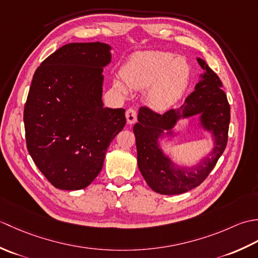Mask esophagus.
Masks as SVG:
<instances>
[{"label":"esophagus","instance_id":"34e87169","mask_svg":"<svg viewBox=\"0 0 258 258\" xmlns=\"http://www.w3.org/2000/svg\"><path fill=\"white\" fill-rule=\"evenodd\" d=\"M126 120H127L128 124H134L136 122V118H138V113L134 108H128L126 111Z\"/></svg>","mask_w":258,"mask_h":258}]
</instances>
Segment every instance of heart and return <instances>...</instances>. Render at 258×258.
<instances>
[{
  "mask_svg": "<svg viewBox=\"0 0 258 258\" xmlns=\"http://www.w3.org/2000/svg\"><path fill=\"white\" fill-rule=\"evenodd\" d=\"M122 79L114 80V87L126 94L127 86L146 90L145 100L156 111H165L176 103L190 80L187 59L166 51L138 52L125 64Z\"/></svg>",
  "mask_w": 258,
  "mask_h": 258,
  "instance_id": "b5f03b06",
  "label": "heart"
}]
</instances>
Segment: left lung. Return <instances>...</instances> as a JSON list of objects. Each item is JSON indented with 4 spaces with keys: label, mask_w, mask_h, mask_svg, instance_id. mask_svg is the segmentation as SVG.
<instances>
[{
    "label": "left lung",
    "mask_w": 258,
    "mask_h": 258,
    "mask_svg": "<svg viewBox=\"0 0 258 258\" xmlns=\"http://www.w3.org/2000/svg\"><path fill=\"white\" fill-rule=\"evenodd\" d=\"M204 73L194 92L185 98L182 106L164 114L141 107L139 122L133 132L138 149V165L147 185L164 195L186 193L201 185L215 167L225 150L231 120V107L222 82L204 59L197 58ZM199 115L201 127L211 133L214 146L206 158L191 168L178 167L162 152L159 140L165 136L173 137L172 128L179 119Z\"/></svg>",
    "instance_id": "left-lung-1"
}]
</instances>
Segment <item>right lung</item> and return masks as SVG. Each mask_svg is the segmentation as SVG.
<instances>
[{
	"instance_id": "right-lung-1",
	"label": "right lung",
	"mask_w": 258,
	"mask_h": 258,
	"mask_svg": "<svg viewBox=\"0 0 258 258\" xmlns=\"http://www.w3.org/2000/svg\"><path fill=\"white\" fill-rule=\"evenodd\" d=\"M105 43H70L41 63L24 106L26 146L53 186L76 190L101 172L111 142L126 123L124 108L103 107Z\"/></svg>"
}]
</instances>
